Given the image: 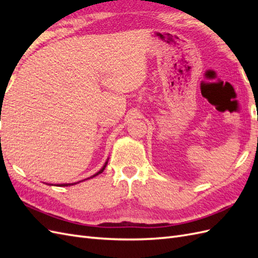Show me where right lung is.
I'll use <instances>...</instances> for the list:
<instances>
[{
	"label": "right lung",
	"instance_id": "add662e5",
	"mask_svg": "<svg viewBox=\"0 0 258 258\" xmlns=\"http://www.w3.org/2000/svg\"><path fill=\"white\" fill-rule=\"evenodd\" d=\"M1 120V119H0ZM107 161H108V159L105 161V163H104V166L100 169V171H98V172L96 173V174H93L92 176H90V177H88V178H92V177H95V176H97V175H99L100 173H102L103 172V170L105 169V167H106V165H107ZM88 178H86V179H88ZM85 181V179H84ZM80 182H83V181H80ZM80 182H76V183H66V184H57V186H71V185H74V184H77V183H80ZM49 185V184H48ZM50 185H53V184H50Z\"/></svg>",
	"mask_w": 258,
	"mask_h": 258
}]
</instances>
